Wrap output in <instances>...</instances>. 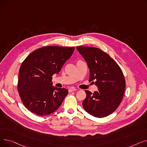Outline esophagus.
<instances>
[{
  "label": "esophagus",
  "instance_id": "34e87169",
  "mask_svg": "<svg viewBox=\"0 0 147 147\" xmlns=\"http://www.w3.org/2000/svg\"><path fill=\"white\" fill-rule=\"evenodd\" d=\"M77 89H76V88H69V89H68V92H73V91H75V90H76Z\"/></svg>",
  "mask_w": 147,
  "mask_h": 147
}]
</instances>
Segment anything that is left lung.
<instances>
[{
    "label": "left lung",
    "instance_id": "1",
    "mask_svg": "<svg viewBox=\"0 0 147 147\" xmlns=\"http://www.w3.org/2000/svg\"><path fill=\"white\" fill-rule=\"evenodd\" d=\"M76 49L88 64L89 82L95 83L98 89L93 94L85 90L83 109L94 117H106L116 110L121 101L125 90L124 75L115 61L100 49L86 46Z\"/></svg>",
    "mask_w": 147,
    "mask_h": 147
}]
</instances>
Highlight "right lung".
Segmentation results:
<instances>
[{"label":"right lung","instance_id":"add662e5","mask_svg":"<svg viewBox=\"0 0 147 147\" xmlns=\"http://www.w3.org/2000/svg\"><path fill=\"white\" fill-rule=\"evenodd\" d=\"M74 51V47L44 46L34 51L22 62L18 90L29 111L43 116L58 109L68 91L53 86L52 76L59 73Z\"/></svg>","mask_w":147,"mask_h":147}]
</instances>
